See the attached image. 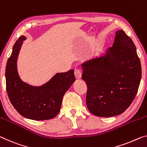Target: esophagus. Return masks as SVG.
I'll use <instances>...</instances> for the list:
<instances>
[{"label": "esophagus", "instance_id": "1", "mask_svg": "<svg viewBox=\"0 0 147 147\" xmlns=\"http://www.w3.org/2000/svg\"><path fill=\"white\" fill-rule=\"evenodd\" d=\"M74 74H75V76L77 79H80L81 78V75H82V73L80 69H75L74 70Z\"/></svg>", "mask_w": 147, "mask_h": 147}]
</instances>
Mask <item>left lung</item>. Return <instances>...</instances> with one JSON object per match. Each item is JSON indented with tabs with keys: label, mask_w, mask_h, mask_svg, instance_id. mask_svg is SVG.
I'll return each mask as SVG.
<instances>
[{
	"label": "left lung",
	"mask_w": 147,
	"mask_h": 147,
	"mask_svg": "<svg viewBox=\"0 0 147 147\" xmlns=\"http://www.w3.org/2000/svg\"><path fill=\"white\" fill-rule=\"evenodd\" d=\"M86 104L92 114L111 117L123 113L134 100L141 79L136 47L123 30L117 31L105 56L82 64Z\"/></svg>",
	"instance_id": "1"
}]
</instances>
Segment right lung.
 Instances as JSON below:
<instances>
[{
	"label": "right lung",
	"mask_w": 147,
	"mask_h": 147,
	"mask_svg": "<svg viewBox=\"0 0 147 147\" xmlns=\"http://www.w3.org/2000/svg\"><path fill=\"white\" fill-rule=\"evenodd\" d=\"M21 36L13 47L6 66V86L11 103L20 114L33 120L52 119L58 114L65 92L75 81L74 69L58 73L40 87L23 82L17 70V59L23 42Z\"/></svg>",
	"instance_id": "add662e5"
}]
</instances>
